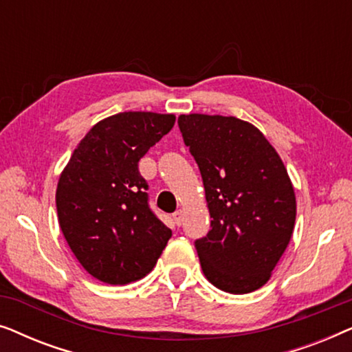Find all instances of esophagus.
I'll use <instances>...</instances> for the list:
<instances>
[{
	"instance_id": "34e87169",
	"label": "esophagus",
	"mask_w": 352,
	"mask_h": 352,
	"mask_svg": "<svg viewBox=\"0 0 352 352\" xmlns=\"http://www.w3.org/2000/svg\"><path fill=\"white\" fill-rule=\"evenodd\" d=\"M182 218H184V211H182V210H177V211H175V213H173V219H175L176 226L182 224Z\"/></svg>"
}]
</instances>
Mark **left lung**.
Wrapping results in <instances>:
<instances>
[{"label": "left lung", "instance_id": "obj_1", "mask_svg": "<svg viewBox=\"0 0 352 352\" xmlns=\"http://www.w3.org/2000/svg\"><path fill=\"white\" fill-rule=\"evenodd\" d=\"M199 165L211 229L195 240L201 271L219 290L261 288L290 242L296 199L287 168L252 123L223 115H179Z\"/></svg>", "mask_w": 352, "mask_h": 352}]
</instances>
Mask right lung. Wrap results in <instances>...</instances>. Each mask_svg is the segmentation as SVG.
I'll return each instance as SVG.
<instances>
[{
	"label": "right lung",
	"mask_w": 352,
	"mask_h": 352,
	"mask_svg": "<svg viewBox=\"0 0 352 352\" xmlns=\"http://www.w3.org/2000/svg\"><path fill=\"white\" fill-rule=\"evenodd\" d=\"M173 113L122 112L81 139L57 182L59 226L91 276L110 285L146 277L171 237L148 208L138 163L175 126Z\"/></svg>",
	"instance_id": "1"
}]
</instances>
